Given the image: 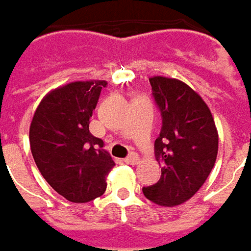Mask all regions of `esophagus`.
Here are the masks:
<instances>
[{
    "label": "esophagus",
    "instance_id": "obj_1",
    "mask_svg": "<svg viewBox=\"0 0 251 251\" xmlns=\"http://www.w3.org/2000/svg\"><path fill=\"white\" fill-rule=\"evenodd\" d=\"M126 164H129V165H136L137 162H139V155L137 154H130L129 157H126L125 160H124Z\"/></svg>",
    "mask_w": 251,
    "mask_h": 251
}]
</instances>
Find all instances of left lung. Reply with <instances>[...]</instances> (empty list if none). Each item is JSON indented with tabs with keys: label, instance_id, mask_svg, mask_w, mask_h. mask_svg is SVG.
<instances>
[{
	"label": "left lung",
	"instance_id": "left-lung-1",
	"mask_svg": "<svg viewBox=\"0 0 251 251\" xmlns=\"http://www.w3.org/2000/svg\"><path fill=\"white\" fill-rule=\"evenodd\" d=\"M150 84L162 117L154 144L162 168L160 180L143 187V193L161 207H175L192 199L207 180L218 154V130L205 101L185 82L152 76Z\"/></svg>",
	"mask_w": 251,
	"mask_h": 251
}]
</instances>
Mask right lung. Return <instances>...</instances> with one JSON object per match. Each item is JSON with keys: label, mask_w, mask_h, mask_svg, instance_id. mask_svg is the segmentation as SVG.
<instances>
[{"label": "right lung", "mask_w": 251, "mask_h": 251, "mask_svg": "<svg viewBox=\"0 0 251 251\" xmlns=\"http://www.w3.org/2000/svg\"><path fill=\"white\" fill-rule=\"evenodd\" d=\"M105 80L72 82L44 96L29 130L30 150L43 177L72 203L104 195L115 162L89 130Z\"/></svg>", "instance_id": "1"}]
</instances>
